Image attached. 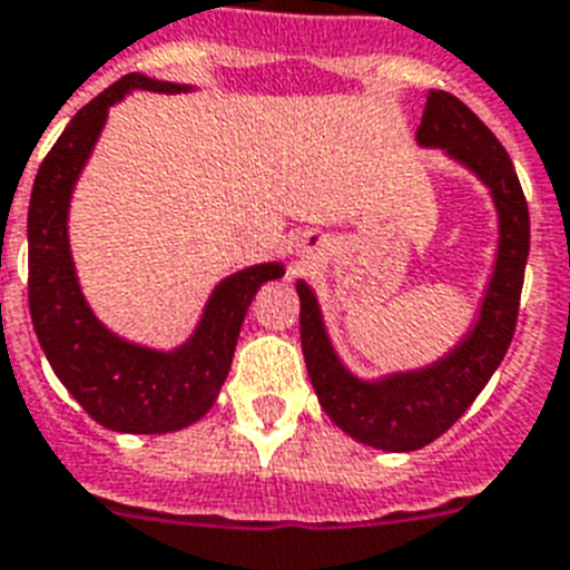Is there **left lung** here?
<instances>
[{
    "label": "left lung",
    "instance_id": "left-lung-1",
    "mask_svg": "<svg viewBox=\"0 0 570 570\" xmlns=\"http://www.w3.org/2000/svg\"><path fill=\"white\" fill-rule=\"evenodd\" d=\"M415 140L419 146L444 148L453 160L476 171L497 203V269L473 333L430 367L387 375L381 381H361L346 373L338 361L326 338L318 301L313 289L298 281L301 350L321 407L355 442L390 453L419 450L435 442L476 402L513 341L524 261L531 249V217L517 168L502 142L476 114L453 94L430 91Z\"/></svg>",
    "mask_w": 570,
    "mask_h": 570
}]
</instances>
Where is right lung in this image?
I'll list each match as a JSON object with an SVG mask.
<instances>
[{
  "mask_svg": "<svg viewBox=\"0 0 570 570\" xmlns=\"http://www.w3.org/2000/svg\"><path fill=\"white\" fill-rule=\"evenodd\" d=\"M135 88L189 91L175 82L126 73L73 114L33 180L28 206V306L53 373L94 422L117 433H171L195 424L215 404L229 375L246 309L266 281L284 275V266L257 264L220 281L195 335L175 353L128 344L94 318L68 252V203L106 126L108 108Z\"/></svg>",
  "mask_w": 570,
  "mask_h": 570,
  "instance_id": "1",
  "label": "right lung"
}]
</instances>
